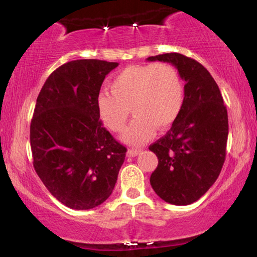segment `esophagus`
<instances>
[{
	"instance_id": "34e87169",
	"label": "esophagus",
	"mask_w": 257,
	"mask_h": 257,
	"mask_svg": "<svg viewBox=\"0 0 257 257\" xmlns=\"http://www.w3.org/2000/svg\"><path fill=\"white\" fill-rule=\"evenodd\" d=\"M140 153H142V150H139V149H130L126 154H127V157H137Z\"/></svg>"
}]
</instances>
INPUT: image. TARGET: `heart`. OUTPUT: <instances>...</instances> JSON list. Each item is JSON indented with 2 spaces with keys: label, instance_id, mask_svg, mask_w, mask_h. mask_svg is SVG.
Masks as SVG:
<instances>
[{
  "label": "heart",
  "instance_id": "heart-1",
  "mask_svg": "<svg viewBox=\"0 0 257 257\" xmlns=\"http://www.w3.org/2000/svg\"><path fill=\"white\" fill-rule=\"evenodd\" d=\"M96 100L101 122L113 132H121L130 117L136 115L121 139L140 145L177 121L185 104V84L180 73L168 63L131 65L122 69Z\"/></svg>",
  "mask_w": 257,
  "mask_h": 257
}]
</instances>
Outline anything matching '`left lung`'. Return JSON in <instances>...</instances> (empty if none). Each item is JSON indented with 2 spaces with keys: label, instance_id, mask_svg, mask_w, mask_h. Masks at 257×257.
Wrapping results in <instances>:
<instances>
[{
  "label": "left lung",
  "instance_id": "1",
  "mask_svg": "<svg viewBox=\"0 0 257 257\" xmlns=\"http://www.w3.org/2000/svg\"><path fill=\"white\" fill-rule=\"evenodd\" d=\"M147 61L171 63L185 80L180 115L166 135L150 146L158 157L151 186L164 201L191 205L212 187L226 159V105L212 75L195 59L170 52Z\"/></svg>",
  "mask_w": 257,
  "mask_h": 257
}]
</instances>
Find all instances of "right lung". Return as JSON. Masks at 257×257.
Wrapping results in <instances>:
<instances>
[{
  "instance_id": "add662e5",
  "label": "right lung",
  "mask_w": 257,
  "mask_h": 257,
  "mask_svg": "<svg viewBox=\"0 0 257 257\" xmlns=\"http://www.w3.org/2000/svg\"><path fill=\"white\" fill-rule=\"evenodd\" d=\"M118 63L77 59L45 80L30 124L34 168L48 191L72 209H91L111 195L126 147L104 127L96 100Z\"/></svg>"
}]
</instances>
